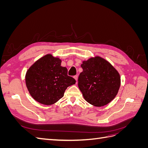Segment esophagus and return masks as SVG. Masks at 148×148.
<instances>
[{
  "label": "esophagus",
  "mask_w": 148,
  "mask_h": 148,
  "mask_svg": "<svg viewBox=\"0 0 148 148\" xmlns=\"http://www.w3.org/2000/svg\"><path fill=\"white\" fill-rule=\"evenodd\" d=\"M74 78L75 79L76 82H77V81H78V76H74Z\"/></svg>",
  "instance_id": "1"
}]
</instances>
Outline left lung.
<instances>
[{
    "label": "left lung",
    "instance_id": "obj_1",
    "mask_svg": "<svg viewBox=\"0 0 148 148\" xmlns=\"http://www.w3.org/2000/svg\"><path fill=\"white\" fill-rule=\"evenodd\" d=\"M83 71L78 78V87L84 99L96 107H102L112 101L121 84L118 71L99 56L83 60Z\"/></svg>",
    "mask_w": 148,
    "mask_h": 148
}]
</instances>
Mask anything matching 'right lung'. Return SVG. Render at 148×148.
<instances>
[{
  "instance_id": "add662e5",
  "label": "right lung",
  "mask_w": 148,
  "mask_h": 148,
  "mask_svg": "<svg viewBox=\"0 0 148 148\" xmlns=\"http://www.w3.org/2000/svg\"><path fill=\"white\" fill-rule=\"evenodd\" d=\"M62 60L46 54L36 61L27 70L25 83L33 99L46 106L54 104L64 96L66 88L75 84V79L68 76Z\"/></svg>"
}]
</instances>
